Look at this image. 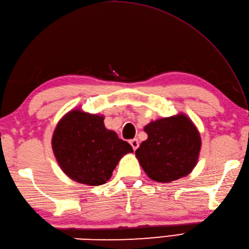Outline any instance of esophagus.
Returning <instances> with one entry per match:
<instances>
[{"label":"esophagus","instance_id":"1","mask_svg":"<svg viewBox=\"0 0 249 249\" xmlns=\"http://www.w3.org/2000/svg\"><path fill=\"white\" fill-rule=\"evenodd\" d=\"M129 143H130V145H131V146H133V150H134V151H136V150L138 149V147H139V141L137 140V139L130 140V141H129Z\"/></svg>","mask_w":249,"mask_h":249}]
</instances>
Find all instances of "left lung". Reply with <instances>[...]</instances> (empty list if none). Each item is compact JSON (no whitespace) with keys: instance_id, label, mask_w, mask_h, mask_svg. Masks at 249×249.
<instances>
[{"instance_id":"obj_1","label":"left lung","mask_w":249,"mask_h":249,"mask_svg":"<svg viewBox=\"0 0 249 249\" xmlns=\"http://www.w3.org/2000/svg\"><path fill=\"white\" fill-rule=\"evenodd\" d=\"M147 139L136 151V157L150 178L169 183L186 177L197 165L201 149L198 129L187 115L163 118L144 127Z\"/></svg>"}]
</instances>
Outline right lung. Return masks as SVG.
Instances as JSON below:
<instances>
[{
  "instance_id": "obj_1",
  "label": "right lung",
  "mask_w": 249,
  "mask_h": 249,
  "mask_svg": "<svg viewBox=\"0 0 249 249\" xmlns=\"http://www.w3.org/2000/svg\"><path fill=\"white\" fill-rule=\"evenodd\" d=\"M52 150L67 177L78 183L97 186L112 176L120 160L133 147L104 125V116L75 109L57 123Z\"/></svg>"
}]
</instances>
